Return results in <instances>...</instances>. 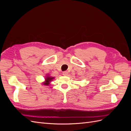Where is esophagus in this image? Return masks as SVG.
<instances>
[{"mask_svg":"<svg viewBox=\"0 0 131 131\" xmlns=\"http://www.w3.org/2000/svg\"><path fill=\"white\" fill-rule=\"evenodd\" d=\"M62 75L64 76H67L68 75V71H63L62 73Z\"/></svg>","mask_w":131,"mask_h":131,"instance_id":"34e87169","label":"esophagus"}]
</instances>
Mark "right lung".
I'll return each mask as SVG.
<instances>
[{
	"instance_id": "add662e5",
	"label": "right lung",
	"mask_w": 131,
	"mask_h": 131,
	"mask_svg": "<svg viewBox=\"0 0 131 131\" xmlns=\"http://www.w3.org/2000/svg\"><path fill=\"white\" fill-rule=\"evenodd\" d=\"M53 79H54V77H49V75H48L46 78L45 82L43 83V84L46 85H48L50 84L49 83L51 82Z\"/></svg>"
}]
</instances>
